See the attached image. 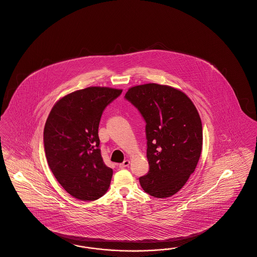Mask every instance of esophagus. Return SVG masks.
<instances>
[{"mask_svg":"<svg viewBox=\"0 0 257 257\" xmlns=\"http://www.w3.org/2000/svg\"><path fill=\"white\" fill-rule=\"evenodd\" d=\"M130 165V161L128 160H124L122 163H120L119 165H118V167L120 169L126 168V167H128Z\"/></svg>","mask_w":257,"mask_h":257,"instance_id":"34e87169","label":"esophagus"}]
</instances>
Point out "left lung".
<instances>
[{"mask_svg": "<svg viewBox=\"0 0 257 257\" xmlns=\"http://www.w3.org/2000/svg\"><path fill=\"white\" fill-rule=\"evenodd\" d=\"M125 98L146 122L148 173L140 177L142 189L158 198L172 196L195 172L202 149V123L186 95L167 85L134 86Z\"/></svg>", "mask_w": 257, "mask_h": 257, "instance_id": "1", "label": "left lung"}]
</instances>
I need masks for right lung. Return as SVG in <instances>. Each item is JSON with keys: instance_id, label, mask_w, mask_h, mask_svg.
<instances>
[{"instance_id": "right-lung-1", "label": "right lung", "mask_w": 257, "mask_h": 257, "mask_svg": "<svg viewBox=\"0 0 257 257\" xmlns=\"http://www.w3.org/2000/svg\"><path fill=\"white\" fill-rule=\"evenodd\" d=\"M122 90L87 87L62 97L48 115L44 130L45 156L54 177L75 198L93 201L110 186L113 170L101 158L100 117Z\"/></svg>"}]
</instances>
